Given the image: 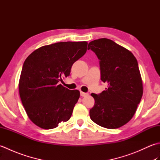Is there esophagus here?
<instances>
[{
	"label": "esophagus",
	"mask_w": 160,
	"mask_h": 160,
	"mask_svg": "<svg viewBox=\"0 0 160 160\" xmlns=\"http://www.w3.org/2000/svg\"><path fill=\"white\" fill-rule=\"evenodd\" d=\"M88 95H89L88 93H84V92H82V91H80V96L82 97H85L88 96Z\"/></svg>",
	"instance_id": "34e87169"
}]
</instances>
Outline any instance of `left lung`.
Instances as JSON below:
<instances>
[{
	"label": "left lung",
	"instance_id": "8db88e82",
	"mask_svg": "<svg viewBox=\"0 0 160 160\" xmlns=\"http://www.w3.org/2000/svg\"><path fill=\"white\" fill-rule=\"evenodd\" d=\"M88 49L99 59L100 79L108 84L106 91L91 93L95 104L90 118L102 127L120 128L131 120L143 94L138 61L131 52L107 38L90 42Z\"/></svg>",
	"mask_w": 160,
	"mask_h": 160
}]
</instances>
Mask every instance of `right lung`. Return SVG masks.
I'll use <instances>...</instances> for the list:
<instances>
[{"instance_id": "add662e5", "label": "right lung", "mask_w": 160, "mask_h": 160, "mask_svg": "<svg viewBox=\"0 0 160 160\" xmlns=\"http://www.w3.org/2000/svg\"><path fill=\"white\" fill-rule=\"evenodd\" d=\"M87 46L85 41L52 44L35 50L24 62L19 93L28 117L38 127L52 129L70 119L80 91L60 82L85 54Z\"/></svg>"}]
</instances>
